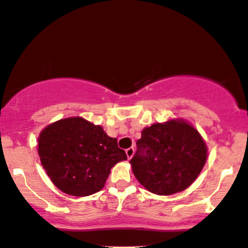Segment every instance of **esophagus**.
<instances>
[{
  "label": "esophagus",
  "instance_id": "1",
  "mask_svg": "<svg viewBox=\"0 0 248 248\" xmlns=\"http://www.w3.org/2000/svg\"><path fill=\"white\" fill-rule=\"evenodd\" d=\"M125 153H126V156H127V158H131V157L133 156V154H134V148H133V147L127 148L126 151H125Z\"/></svg>",
  "mask_w": 248,
  "mask_h": 248
}]
</instances>
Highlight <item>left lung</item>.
<instances>
[{
    "instance_id": "left-lung-1",
    "label": "left lung",
    "mask_w": 248,
    "mask_h": 248,
    "mask_svg": "<svg viewBox=\"0 0 248 248\" xmlns=\"http://www.w3.org/2000/svg\"><path fill=\"white\" fill-rule=\"evenodd\" d=\"M206 142L184 119H170L141 131L130 163L146 189L158 195L184 191L197 179L207 160Z\"/></svg>"
}]
</instances>
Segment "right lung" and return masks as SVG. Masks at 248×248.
Returning <instances> with one entry per match:
<instances>
[{"label":"right lung","instance_id":"1","mask_svg":"<svg viewBox=\"0 0 248 248\" xmlns=\"http://www.w3.org/2000/svg\"><path fill=\"white\" fill-rule=\"evenodd\" d=\"M38 153L53 184L75 197L101 191L111 168L127 160L117 139L82 117L60 119L46 126L39 136Z\"/></svg>","mask_w":248,"mask_h":248}]
</instances>
